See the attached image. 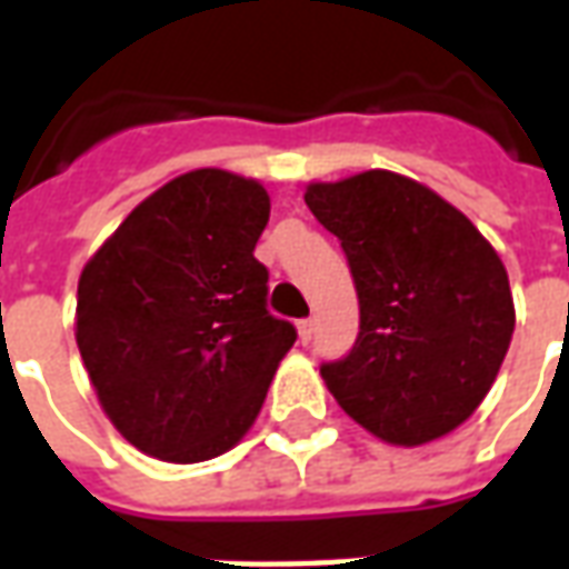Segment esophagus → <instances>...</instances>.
<instances>
[{
    "label": "esophagus",
    "mask_w": 569,
    "mask_h": 569,
    "mask_svg": "<svg viewBox=\"0 0 569 569\" xmlns=\"http://www.w3.org/2000/svg\"><path fill=\"white\" fill-rule=\"evenodd\" d=\"M298 338H301V341H305V345H308L310 338H313V320H298Z\"/></svg>",
    "instance_id": "esophagus-1"
}]
</instances>
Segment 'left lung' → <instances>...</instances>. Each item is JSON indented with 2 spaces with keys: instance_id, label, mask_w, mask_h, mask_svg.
I'll return each instance as SVG.
<instances>
[{
  "instance_id": "left-lung-1",
  "label": "left lung",
  "mask_w": 569,
  "mask_h": 569,
  "mask_svg": "<svg viewBox=\"0 0 569 569\" xmlns=\"http://www.w3.org/2000/svg\"><path fill=\"white\" fill-rule=\"evenodd\" d=\"M305 203L341 240L359 298L357 345L320 366L338 406L406 448L460 427L515 332L500 256L448 200L390 170L313 182Z\"/></svg>"
}]
</instances>
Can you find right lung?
I'll list each match as a JSON object with an SVG mask.
<instances>
[{
	"label": "right lung",
	"mask_w": 569,
	"mask_h": 569,
	"mask_svg": "<svg viewBox=\"0 0 569 569\" xmlns=\"http://www.w3.org/2000/svg\"><path fill=\"white\" fill-rule=\"evenodd\" d=\"M271 216L256 179L191 170L158 188L79 280L76 341L124 439L200 463L247 436L296 326L268 310L252 249Z\"/></svg>",
	"instance_id": "1"
}]
</instances>
